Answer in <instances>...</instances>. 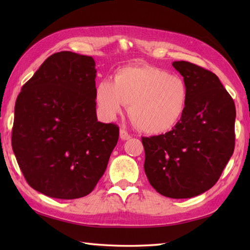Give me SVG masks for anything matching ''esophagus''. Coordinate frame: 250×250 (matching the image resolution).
I'll return each instance as SVG.
<instances>
[{"label":"esophagus","instance_id":"obj_1","mask_svg":"<svg viewBox=\"0 0 250 250\" xmlns=\"http://www.w3.org/2000/svg\"><path fill=\"white\" fill-rule=\"evenodd\" d=\"M119 135H120V139L122 140V141H126V140H129L130 139V134L128 133V132H126L125 130H124V129H121L120 130V132H119Z\"/></svg>","mask_w":250,"mask_h":250}]
</instances>
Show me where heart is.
<instances>
[{
	"instance_id": "obj_1",
	"label": "heart",
	"mask_w": 250,
	"mask_h": 250,
	"mask_svg": "<svg viewBox=\"0 0 250 250\" xmlns=\"http://www.w3.org/2000/svg\"><path fill=\"white\" fill-rule=\"evenodd\" d=\"M95 100L106 118L115 119L131 106L132 118L142 130L164 133L178 124L186 110L188 89L184 79L151 65L126 66L114 83L104 79Z\"/></svg>"
}]
</instances>
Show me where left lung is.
I'll return each instance as SVG.
<instances>
[{
	"mask_svg": "<svg viewBox=\"0 0 250 250\" xmlns=\"http://www.w3.org/2000/svg\"><path fill=\"white\" fill-rule=\"evenodd\" d=\"M172 65L187 84V106L172 131L143 137L144 169L160 194L189 199L213 187L232 157L236 111L214 73L186 61Z\"/></svg>",
	"mask_w": 250,
	"mask_h": 250,
	"instance_id": "left-lung-1",
	"label": "left lung"
}]
</instances>
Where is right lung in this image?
Masks as SVG:
<instances>
[{"mask_svg":"<svg viewBox=\"0 0 250 250\" xmlns=\"http://www.w3.org/2000/svg\"><path fill=\"white\" fill-rule=\"evenodd\" d=\"M95 77L92 57L57 52L16 101L14 153L28 184L50 198L91 192L118 142V126L98 121Z\"/></svg>","mask_w":250,"mask_h":250,"instance_id":"1","label":"right lung"}]
</instances>
